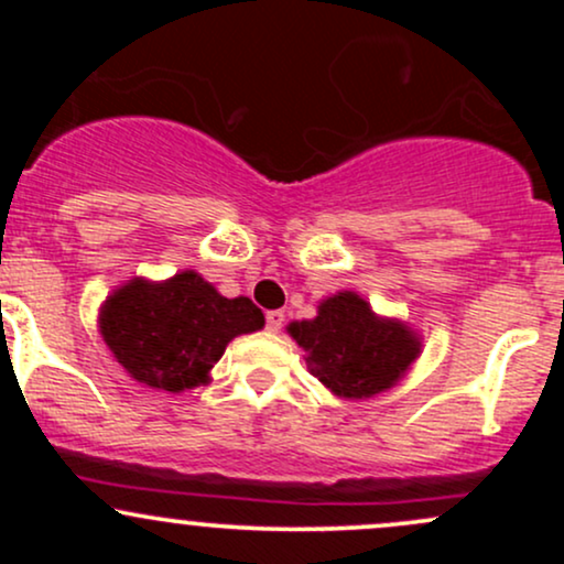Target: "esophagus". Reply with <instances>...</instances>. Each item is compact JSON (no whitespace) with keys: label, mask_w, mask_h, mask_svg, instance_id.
Returning <instances> with one entry per match:
<instances>
[{"label":"esophagus","mask_w":564,"mask_h":564,"mask_svg":"<svg viewBox=\"0 0 564 564\" xmlns=\"http://www.w3.org/2000/svg\"><path fill=\"white\" fill-rule=\"evenodd\" d=\"M264 321H268V332L278 334L283 328V321H286V315H283L281 310H270V313L264 315Z\"/></svg>","instance_id":"34e87169"}]
</instances>
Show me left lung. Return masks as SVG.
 Segmentation results:
<instances>
[{"label":"left lung","instance_id":"8db88e82","mask_svg":"<svg viewBox=\"0 0 564 564\" xmlns=\"http://www.w3.org/2000/svg\"><path fill=\"white\" fill-rule=\"evenodd\" d=\"M289 334L304 349L310 373L349 400L390 390L422 352V341L405 323L379 318L355 291L323 300L318 315L289 323Z\"/></svg>","mask_w":564,"mask_h":564}]
</instances>
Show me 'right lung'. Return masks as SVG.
Instances as JSON below:
<instances>
[{
    "mask_svg": "<svg viewBox=\"0 0 564 564\" xmlns=\"http://www.w3.org/2000/svg\"><path fill=\"white\" fill-rule=\"evenodd\" d=\"M100 334L140 384L185 392L206 384L228 341L260 332L262 310L249 296L228 300L196 270L170 281L132 278L100 307Z\"/></svg>",
    "mask_w": 564,
    "mask_h": 564,
    "instance_id": "add662e5",
    "label": "right lung"
}]
</instances>
